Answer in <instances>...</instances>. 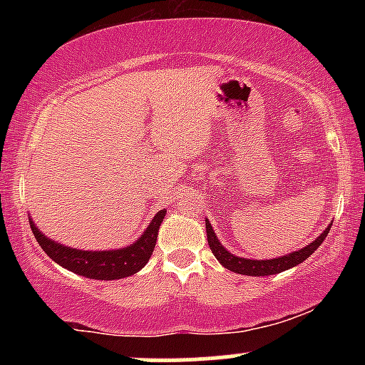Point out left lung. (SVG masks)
Wrapping results in <instances>:
<instances>
[{
  "mask_svg": "<svg viewBox=\"0 0 365 365\" xmlns=\"http://www.w3.org/2000/svg\"><path fill=\"white\" fill-rule=\"evenodd\" d=\"M329 228H331V225L321 233L319 237L316 238V240L311 242L309 245L302 247V249L295 250V252H290L287 255H279V257H274V259H261V261L257 259V261H255V259L238 257V255L232 254L230 250H226L225 247L221 245V242L217 240L215 230H212L209 220H206L207 242H209V247H211L212 254H215V257L220 261L221 266L226 267V269L233 271V273H238V274H245V276L278 274V273H282V271L290 269V267L299 266L300 262H304L305 259L311 257V255L316 252L317 247H319L322 242H324V238L328 237Z\"/></svg>",
  "mask_w": 365,
  "mask_h": 365,
  "instance_id": "left-lung-1",
  "label": "left lung"
}]
</instances>
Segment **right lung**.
I'll return each instance as SVG.
<instances>
[{
  "label": "right lung",
  "instance_id": "right-lung-1",
  "mask_svg": "<svg viewBox=\"0 0 365 365\" xmlns=\"http://www.w3.org/2000/svg\"><path fill=\"white\" fill-rule=\"evenodd\" d=\"M165 209L158 211L156 216L150 220L148 228L144 230V233L133 244L113 250L72 249V247L63 245L60 242L46 237L34 225L31 216H29V223H31L36 240L39 242L44 252L54 262L60 264L65 269L72 271V273L86 276V278L110 282V279H121L139 273L148 264L154 247H156L159 226L165 220Z\"/></svg>",
  "mask_w": 365,
  "mask_h": 365
}]
</instances>
